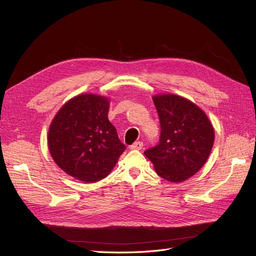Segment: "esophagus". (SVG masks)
Masks as SVG:
<instances>
[{
	"label": "esophagus",
	"instance_id": "esophagus-1",
	"mask_svg": "<svg viewBox=\"0 0 256 256\" xmlns=\"http://www.w3.org/2000/svg\"><path fill=\"white\" fill-rule=\"evenodd\" d=\"M142 147H143V142L138 141V142H134L132 145H131L130 148L134 150H142Z\"/></svg>",
	"mask_w": 256,
	"mask_h": 256
}]
</instances>
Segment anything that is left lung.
<instances>
[{
  "label": "left lung",
  "mask_w": 256,
  "mask_h": 256,
  "mask_svg": "<svg viewBox=\"0 0 256 256\" xmlns=\"http://www.w3.org/2000/svg\"><path fill=\"white\" fill-rule=\"evenodd\" d=\"M152 100L160 120V142L144 154L160 177L171 182L187 180L210 154L214 127L205 112L187 98L160 94Z\"/></svg>",
  "instance_id": "8db88e82"
}]
</instances>
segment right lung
<instances>
[{"mask_svg":"<svg viewBox=\"0 0 256 256\" xmlns=\"http://www.w3.org/2000/svg\"><path fill=\"white\" fill-rule=\"evenodd\" d=\"M110 100L95 94L72 98L54 116L48 147L54 162L83 182H96L113 170L126 150L108 118Z\"/></svg>","mask_w":256,"mask_h":256,"instance_id":"1","label":"right lung"}]
</instances>
